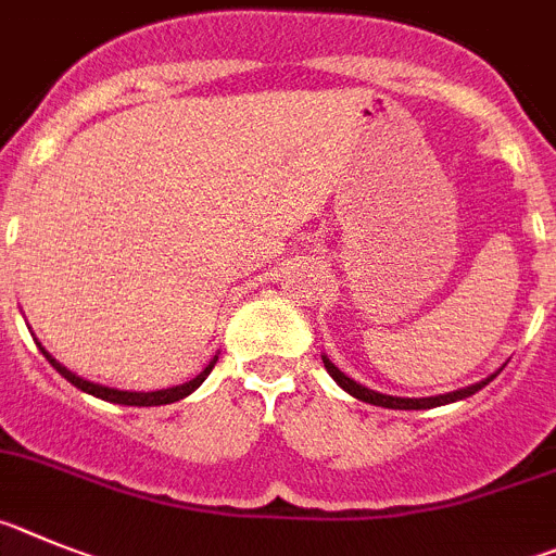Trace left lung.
Returning <instances> with one entry per match:
<instances>
[{"mask_svg": "<svg viewBox=\"0 0 556 556\" xmlns=\"http://www.w3.org/2000/svg\"><path fill=\"white\" fill-rule=\"evenodd\" d=\"M324 365H327L329 377L334 379V382L340 384V388L346 390V393H352L354 399H359V402H368V404H377V407H388V409H429V407H440V404H448V402H457V399H465V396H473L477 390H482L484 384L493 382L496 379V374L493 377H488L484 382H477L471 384V388H463V390H454V393H446V396H429V399H402V396H384V393H377V390L365 388V384L354 382V379H349L346 374L340 371L338 365L332 363V359L324 357Z\"/></svg>", "mask_w": 556, "mask_h": 556, "instance_id": "obj_1", "label": "left lung"}]
</instances>
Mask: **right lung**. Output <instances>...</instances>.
Here are the masks:
<instances>
[{"instance_id":"1","label":"right lung","mask_w":556,"mask_h":556,"mask_svg":"<svg viewBox=\"0 0 556 556\" xmlns=\"http://www.w3.org/2000/svg\"><path fill=\"white\" fill-rule=\"evenodd\" d=\"M38 346H41V343H38ZM41 352H43V357L52 363L54 371H58L60 377H66L74 388L85 390V393H91V396H97V399H104V402L127 404V407H154V404H172V402H179V399H185V396H191L193 390H197L199 384L207 379V374L213 371V365H216V359H218V357H213V363H210L207 368L199 374V377H193L191 382L177 384V388H166V390H152V393H132V390H116V388H104V384H97V382H88V379H83V377H77V374L68 371L66 365H60L58 359H54L43 346H41Z\"/></svg>"}]
</instances>
